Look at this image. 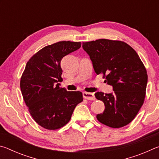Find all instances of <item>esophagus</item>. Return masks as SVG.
<instances>
[{
    "label": "esophagus",
    "instance_id": "34e87169",
    "mask_svg": "<svg viewBox=\"0 0 159 159\" xmlns=\"http://www.w3.org/2000/svg\"><path fill=\"white\" fill-rule=\"evenodd\" d=\"M83 98L85 99H89V100H95V95H94V93L83 92Z\"/></svg>",
    "mask_w": 159,
    "mask_h": 159
}]
</instances>
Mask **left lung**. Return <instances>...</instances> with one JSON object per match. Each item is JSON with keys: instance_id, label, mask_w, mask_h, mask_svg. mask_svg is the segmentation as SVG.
I'll list each match as a JSON object with an SVG mask.
<instances>
[{"instance_id": "8db88e82", "label": "left lung", "mask_w": 159, "mask_h": 159, "mask_svg": "<svg viewBox=\"0 0 159 159\" xmlns=\"http://www.w3.org/2000/svg\"><path fill=\"white\" fill-rule=\"evenodd\" d=\"M97 74H102L114 92L95 93L105 109L97 115L99 122L118 128L133 120L144 103L147 74L138 53L125 43L108 39L83 43Z\"/></svg>"}]
</instances>
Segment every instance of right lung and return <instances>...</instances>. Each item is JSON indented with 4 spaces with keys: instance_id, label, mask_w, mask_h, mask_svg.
Instances as JSON below:
<instances>
[{
    "instance_id": "1",
    "label": "right lung",
    "mask_w": 159,
    "mask_h": 159,
    "mask_svg": "<svg viewBox=\"0 0 159 159\" xmlns=\"http://www.w3.org/2000/svg\"><path fill=\"white\" fill-rule=\"evenodd\" d=\"M80 46V42L55 43L42 48L26 63L20 80L21 94L35 121L48 130L65 125L83 101L81 92L60 86L61 59Z\"/></svg>"
}]
</instances>
